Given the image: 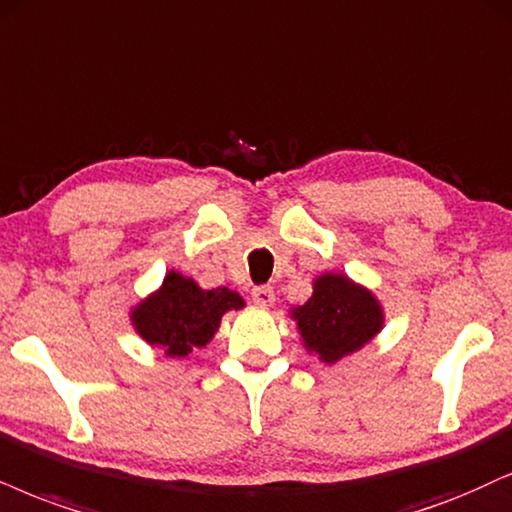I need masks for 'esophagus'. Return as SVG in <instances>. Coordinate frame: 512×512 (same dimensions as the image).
<instances>
[{
  "mask_svg": "<svg viewBox=\"0 0 512 512\" xmlns=\"http://www.w3.org/2000/svg\"><path fill=\"white\" fill-rule=\"evenodd\" d=\"M251 299H254V304L263 306V308L273 306V304H275V292H273V287H268V285L254 287V292H251Z\"/></svg>",
  "mask_w": 512,
  "mask_h": 512,
  "instance_id": "34e87169",
  "label": "esophagus"
}]
</instances>
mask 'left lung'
<instances>
[{
	"label": "left lung",
	"mask_w": 512,
	"mask_h": 512,
	"mask_svg": "<svg viewBox=\"0 0 512 512\" xmlns=\"http://www.w3.org/2000/svg\"><path fill=\"white\" fill-rule=\"evenodd\" d=\"M301 337L308 351L325 363L358 351L382 330V308L368 289L353 285L349 277L327 273L313 285V296L294 308Z\"/></svg>",
	"instance_id": "left-lung-1"
}]
</instances>
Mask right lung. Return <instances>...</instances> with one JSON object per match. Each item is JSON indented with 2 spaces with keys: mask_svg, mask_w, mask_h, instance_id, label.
<instances>
[{
  "mask_svg": "<svg viewBox=\"0 0 512 512\" xmlns=\"http://www.w3.org/2000/svg\"><path fill=\"white\" fill-rule=\"evenodd\" d=\"M242 306V296L232 289H201L189 277L168 273L159 292L132 311V323L144 342L182 358L211 342L223 313Z\"/></svg>",
  "mask_w": 512,
  "mask_h": 512,
  "instance_id": "obj_1",
  "label": "right lung"
}]
</instances>
